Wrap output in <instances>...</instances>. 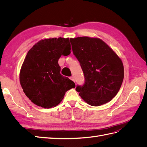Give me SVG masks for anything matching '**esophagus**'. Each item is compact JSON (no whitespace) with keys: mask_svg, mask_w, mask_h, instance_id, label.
<instances>
[{"mask_svg":"<svg viewBox=\"0 0 147 147\" xmlns=\"http://www.w3.org/2000/svg\"><path fill=\"white\" fill-rule=\"evenodd\" d=\"M70 80H72V81H74V77L73 76H72V77H70Z\"/></svg>","mask_w":147,"mask_h":147,"instance_id":"esophagus-1","label":"esophagus"}]
</instances>
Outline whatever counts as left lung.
I'll return each mask as SVG.
<instances>
[{"instance_id":"8db88e82","label":"left lung","mask_w":147,"mask_h":147,"mask_svg":"<svg viewBox=\"0 0 147 147\" xmlns=\"http://www.w3.org/2000/svg\"><path fill=\"white\" fill-rule=\"evenodd\" d=\"M70 40L84 77L83 85H77L75 90L92 106L110 101L117 95L123 81L124 67L121 59L99 38L80 37Z\"/></svg>"}]
</instances>
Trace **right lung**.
<instances>
[{
  "label": "right lung",
  "mask_w": 147,
  "mask_h": 147,
  "mask_svg": "<svg viewBox=\"0 0 147 147\" xmlns=\"http://www.w3.org/2000/svg\"><path fill=\"white\" fill-rule=\"evenodd\" d=\"M70 53L69 38L44 39L28 51L22 65L20 80L22 88L34 104L50 109L58 105L75 83L60 74L58 60Z\"/></svg>",
  "instance_id": "obj_1"
}]
</instances>
